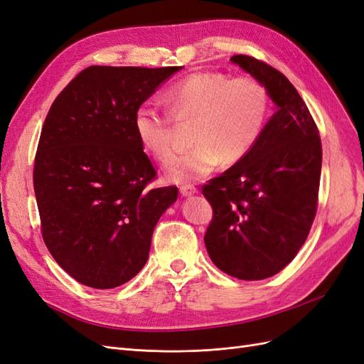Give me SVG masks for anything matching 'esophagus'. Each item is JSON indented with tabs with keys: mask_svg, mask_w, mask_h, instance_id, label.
<instances>
[{
	"mask_svg": "<svg viewBox=\"0 0 364 364\" xmlns=\"http://www.w3.org/2000/svg\"><path fill=\"white\" fill-rule=\"evenodd\" d=\"M181 194L183 196V197H190V196H193V194H196L197 193V190L194 188L193 185H183V186H181Z\"/></svg>",
	"mask_w": 364,
	"mask_h": 364,
	"instance_id": "34e87169",
	"label": "esophagus"
}]
</instances>
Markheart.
<instances>
[{"label": "heart", "mask_w": 364, "mask_h": 364, "mask_svg": "<svg viewBox=\"0 0 364 364\" xmlns=\"http://www.w3.org/2000/svg\"><path fill=\"white\" fill-rule=\"evenodd\" d=\"M170 114L179 124L194 123L193 149L167 174L174 183L190 185L211 174L222 161L245 159L262 136L270 112V95L257 77H232L220 71L185 75L165 92ZM141 147L162 165L178 153V129L168 114L141 105L134 115Z\"/></svg>", "instance_id": "heart-1"}]
</instances>
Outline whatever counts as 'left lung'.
<instances>
[{"mask_svg":"<svg viewBox=\"0 0 364 364\" xmlns=\"http://www.w3.org/2000/svg\"><path fill=\"white\" fill-rule=\"evenodd\" d=\"M230 60L266 85L277 112L245 159L203 185V196L213 206L203 240L220 270L243 281H259L287 266L310 234L322 142L287 77L245 54Z\"/></svg>","mask_w":364,"mask_h":364,"instance_id":"8db88e82","label":"left lung"}]
</instances>
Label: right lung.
<instances>
[{"label":"right lung","mask_w":364,"mask_h":364,"mask_svg":"<svg viewBox=\"0 0 364 364\" xmlns=\"http://www.w3.org/2000/svg\"><path fill=\"white\" fill-rule=\"evenodd\" d=\"M182 67L92 65L43 121L33 168L42 238L70 277L92 289L130 281L178 186L149 188L156 170L134 130L136 109Z\"/></svg>","instance_id":"right-lung-1"}]
</instances>
